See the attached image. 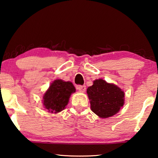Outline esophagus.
Here are the masks:
<instances>
[{"instance_id":"34e87169","label":"esophagus","mask_w":158,"mask_h":158,"mask_svg":"<svg viewBox=\"0 0 158 158\" xmlns=\"http://www.w3.org/2000/svg\"><path fill=\"white\" fill-rule=\"evenodd\" d=\"M85 89H86V88H85V85H78V86H77V89H78L80 92H84L85 90Z\"/></svg>"}]
</instances>
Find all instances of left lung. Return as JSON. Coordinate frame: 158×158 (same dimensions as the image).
Here are the masks:
<instances>
[{"instance_id": "1", "label": "left lung", "mask_w": 158, "mask_h": 158, "mask_svg": "<svg viewBox=\"0 0 158 158\" xmlns=\"http://www.w3.org/2000/svg\"><path fill=\"white\" fill-rule=\"evenodd\" d=\"M91 110L100 118H108L119 111L124 104V92L116 85L98 79L87 89Z\"/></svg>"}]
</instances>
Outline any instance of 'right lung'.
<instances>
[{"instance_id": "1", "label": "right lung", "mask_w": 158, "mask_h": 158, "mask_svg": "<svg viewBox=\"0 0 158 158\" xmlns=\"http://www.w3.org/2000/svg\"><path fill=\"white\" fill-rule=\"evenodd\" d=\"M73 83L55 80L43 97L44 107L52 113H57L65 109L68 105L69 96L75 92Z\"/></svg>"}]
</instances>
